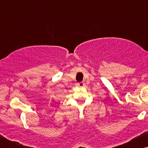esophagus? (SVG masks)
<instances>
[{"instance_id":"esophagus-1","label":"esophagus","mask_w":148,"mask_h":148,"mask_svg":"<svg viewBox=\"0 0 148 148\" xmlns=\"http://www.w3.org/2000/svg\"><path fill=\"white\" fill-rule=\"evenodd\" d=\"M76 86H79V87H83V86H85V83L84 82H79L76 84Z\"/></svg>"}]
</instances>
